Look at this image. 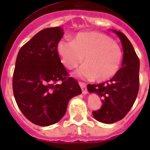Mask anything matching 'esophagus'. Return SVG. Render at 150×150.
I'll return each instance as SVG.
<instances>
[{
	"instance_id": "esophagus-1",
	"label": "esophagus",
	"mask_w": 150,
	"mask_h": 150,
	"mask_svg": "<svg viewBox=\"0 0 150 150\" xmlns=\"http://www.w3.org/2000/svg\"><path fill=\"white\" fill-rule=\"evenodd\" d=\"M80 87L82 88V91H83V95H86L87 94V88H86V84H85L84 83H79Z\"/></svg>"
}]
</instances>
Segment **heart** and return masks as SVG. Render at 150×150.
Instances as JSON below:
<instances>
[{"mask_svg":"<svg viewBox=\"0 0 150 150\" xmlns=\"http://www.w3.org/2000/svg\"><path fill=\"white\" fill-rule=\"evenodd\" d=\"M57 51L64 65L68 69L79 66L84 57V65L79 69L82 77L107 81L120 71L122 61L120 46L109 36L97 31L78 33L74 40H62Z\"/></svg>","mask_w":150,"mask_h":150,"instance_id":"1","label":"heart"}]
</instances>
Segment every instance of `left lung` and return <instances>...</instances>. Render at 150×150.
<instances>
[{
	"instance_id": "left-lung-1",
	"label": "left lung",
	"mask_w": 150,
	"mask_h": 150,
	"mask_svg": "<svg viewBox=\"0 0 150 150\" xmlns=\"http://www.w3.org/2000/svg\"><path fill=\"white\" fill-rule=\"evenodd\" d=\"M112 30L119 37L122 45L121 68L110 80L87 86L89 93L97 94L101 99V107L92 112L93 116L105 124L122 120L133 106L139 91L140 60L126 36L120 31Z\"/></svg>"
}]
</instances>
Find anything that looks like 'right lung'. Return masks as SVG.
<instances>
[{"label":"right lung","mask_w":150,"mask_h":150,"mask_svg":"<svg viewBox=\"0 0 150 150\" xmlns=\"http://www.w3.org/2000/svg\"><path fill=\"white\" fill-rule=\"evenodd\" d=\"M63 35L61 27L40 30L20 49L16 61V101L24 116L40 126L60 121L69 100L82 92L77 81L67 76L58 54L57 45Z\"/></svg>","instance_id":"right-lung-1"}]
</instances>
